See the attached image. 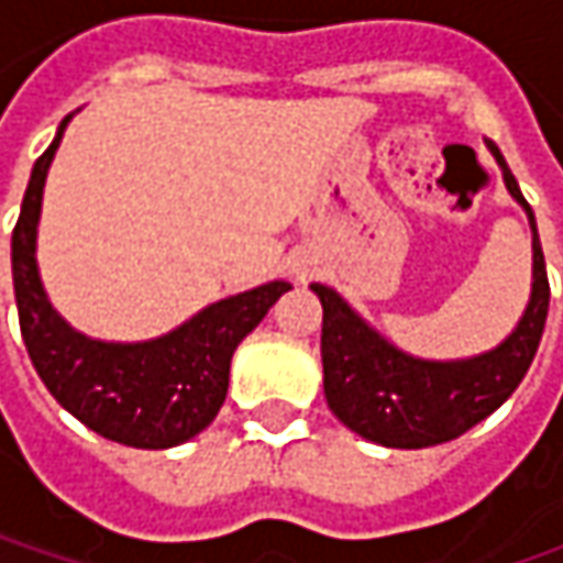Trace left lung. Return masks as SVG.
Masks as SVG:
<instances>
[{
  "label": "left lung",
  "mask_w": 563,
  "mask_h": 563,
  "mask_svg": "<svg viewBox=\"0 0 563 563\" xmlns=\"http://www.w3.org/2000/svg\"><path fill=\"white\" fill-rule=\"evenodd\" d=\"M505 185L527 206L532 225V297L514 335L473 360H413L376 335L332 288L313 285L322 303V385L338 420L385 448H432L451 442L495 413L517 391L539 351L549 316V272L539 247L530 203L510 175L505 156L488 141Z\"/></svg>",
  "instance_id": "obj_1"
}]
</instances>
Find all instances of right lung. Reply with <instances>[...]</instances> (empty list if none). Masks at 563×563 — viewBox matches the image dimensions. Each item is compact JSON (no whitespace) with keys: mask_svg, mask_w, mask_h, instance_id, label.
<instances>
[{"mask_svg":"<svg viewBox=\"0 0 563 563\" xmlns=\"http://www.w3.org/2000/svg\"><path fill=\"white\" fill-rule=\"evenodd\" d=\"M68 119L49 150L33 163L21 216L11 231L21 338L49 395L87 429L128 448H175L216 420L225 400L234 347L291 285L269 282L219 300L181 329L143 344H106L77 335L46 300L33 260L43 181Z\"/></svg>","mask_w":563,"mask_h":563,"instance_id":"right-lung-1","label":"right lung"}]
</instances>
